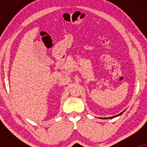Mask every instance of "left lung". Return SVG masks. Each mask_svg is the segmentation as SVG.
Masks as SVG:
<instances>
[{
  "instance_id": "1",
  "label": "left lung",
  "mask_w": 147,
  "mask_h": 147,
  "mask_svg": "<svg viewBox=\"0 0 147 147\" xmlns=\"http://www.w3.org/2000/svg\"><path fill=\"white\" fill-rule=\"evenodd\" d=\"M126 110H124V111H122L121 113H120L119 114H117V115H116V116H110V117H106V118H101V119H109V118H110V119H111V118H115V117H117V116H120L121 115V114L123 113V112L125 111Z\"/></svg>"
}]
</instances>
